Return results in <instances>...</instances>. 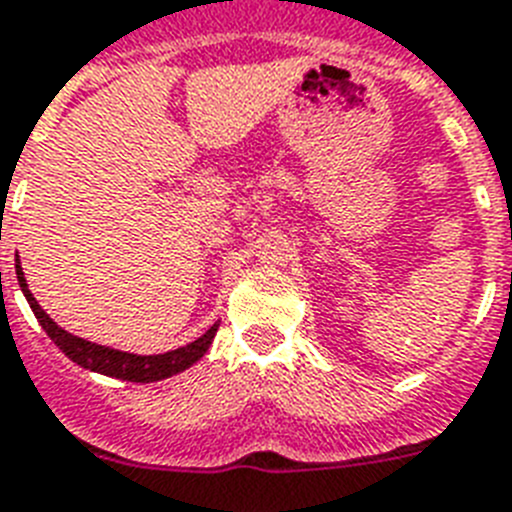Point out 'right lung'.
Masks as SVG:
<instances>
[{
    "mask_svg": "<svg viewBox=\"0 0 512 512\" xmlns=\"http://www.w3.org/2000/svg\"><path fill=\"white\" fill-rule=\"evenodd\" d=\"M15 272H18V282L23 287L25 298L31 303L33 314H36L38 324L46 329V335L52 337V342L57 345L62 353H65L70 361H75L83 369H91L96 374H107L114 379H125V382H159V379H167L172 374H180L188 366L198 361L209 350L211 340L217 335L219 324L209 327L204 335L193 340L185 348L170 350V353H162V356H133V353H122V350L104 348V345H96V342H88L83 337H75L70 332H65L62 327L49 319L44 308L38 306V301L31 295L28 285H25L23 269H20V261L15 264Z\"/></svg>",
    "mask_w": 512,
    "mask_h": 512,
    "instance_id": "add662e5",
    "label": "right lung"
}]
</instances>
